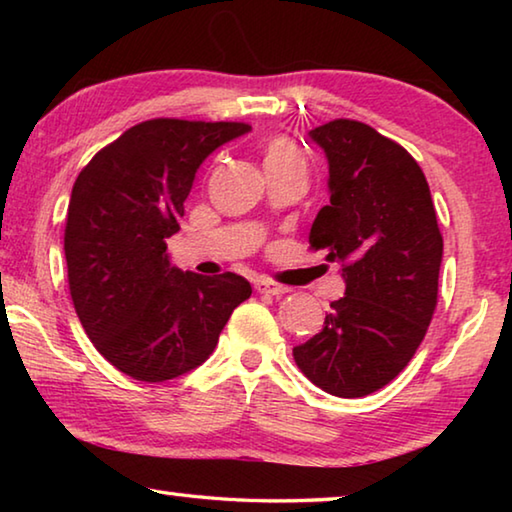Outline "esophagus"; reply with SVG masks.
Returning <instances> with one entry per match:
<instances>
[{"label":"esophagus","instance_id":"34e87169","mask_svg":"<svg viewBox=\"0 0 512 512\" xmlns=\"http://www.w3.org/2000/svg\"><path fill=\"white\" fill-rule=\"evenodd\" d=\"M255 289L259 293H268V296H282V293H289L291 289L284 287L280 282H273V280H257L255 282Z\"/></svg>","mask_w":512,"mask_h":512}]
</instances>
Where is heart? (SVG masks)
<instances>
[{"label": "heart", "mask_w": 512, "mask_h": 512, "mask_svg": "<svg viewBox=\"0 0 512 512\" xmlns=\"http://www.w3.org/2000/svg\"><path fill=\"white\" fill-rule=\"evenodd\" d=\"M298 158L296 149L289 140H282V137H275V140L268 142L266 146V162H280V160H291Z\"/></svg>", "instance_id": "1"}]
</instances>
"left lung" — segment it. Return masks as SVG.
Returning <instances> with one entry per match:
<instances>
[{
    "label": "left lung",
    "mask_w": 512,
    "mask_h": 512,
    "mask_svg": "<svg viewBox=\"0 0 512 512\" xmlns=\"http://www.w3.org/2000/svg\"><path fill=\"white\" fill-rule=\"evenodd\" d=\"M329 164V205L309 248L341 262L345 296L293 359L336 397H363L406 368L438 302L443 262L436 207L411 153L375 128L334 119L309 131Z\"/></svg>",
    "instance_id": "obj_1"
}]
</instances>
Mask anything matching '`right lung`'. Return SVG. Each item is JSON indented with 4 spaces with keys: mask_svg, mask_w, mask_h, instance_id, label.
Segmentation results:
<instances>
[{
    "mask_svg": "<svg viewBox=\"0 0 512 512\" xmlns=\"http://www.w3.org/2000/svg\"><path fill=\"white\" fill-rule=\"evenodd\" d=\"M241 121L149 119L103 146L76 178L65 223L72 302L85 334L137 381H167L210 357L250 282L171 266L196 171Z\"/></svg>",
    "mask_w": 512,
    "mask_h": 512,
    "instance_id": "right-lung-1",
    "label": "right lung"
}]
</instances>
